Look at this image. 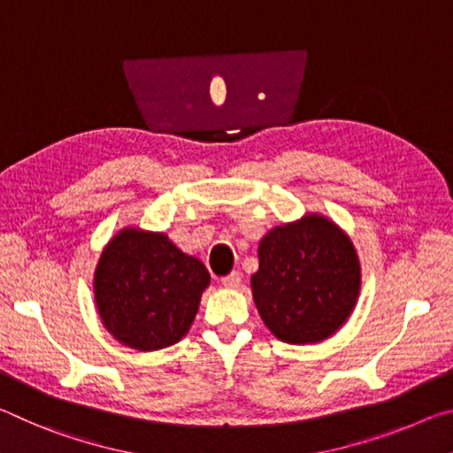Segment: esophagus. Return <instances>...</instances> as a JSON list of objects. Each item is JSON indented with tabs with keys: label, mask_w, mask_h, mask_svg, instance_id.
I'll return each mask as SVG.
<instances>
[{
	"label": "esophagus",
	"mask_w": 453,
	"mask_h": 453,
	"mask_svg": "<svg viewBox=\"0 0 453 453\" xmlns=\"http://www.w3.org/2000/svg\"><path fill=\"white\" fill-rule=\"evenodd\" d=\"M241 279H242L241 273L239 271H233L231 275H226V277L220 279V285L226 287V288H234V287L241 285Z\"/></svg>",
	"instance_id": "1"
}]
</instances>
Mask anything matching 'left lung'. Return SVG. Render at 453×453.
I'll return each mask as SVG.
<instances>
[{"label":"left lung","mask_w":453,"mask_h":453,"mask_svg":"<svg viewBox=\"0 0 453 453\" xmlns=\"http://www.w3.org/2000/svg\"><path fill=\"white\" fill-rule=\"evenodd\" d=\"M250 279L263 321L285 343H317L333 335L359 295V263L351 241L327 219L311 214L277 226L258 244Z\"/></svg>","instance_id":"1"}]
</instances>
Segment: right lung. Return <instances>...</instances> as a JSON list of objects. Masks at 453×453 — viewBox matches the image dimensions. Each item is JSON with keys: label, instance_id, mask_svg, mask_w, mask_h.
Returning <instances> with one entry per match:
<instances>
[{"label": "right lung", "instance_id": "obj_1", "mask_svg": "<svg viewBox=\"0 0 453 453\" xmlns=\"http://www.w3.org/2000/svg\"><path fill=\"white\" fill-rule=\"evenodd\" d=\"M209 283L206 266L166 234L126 228L104 249L94 293L104 325L120 343L157 351L187 335Z\"/></svg>", "mask_w": 453, "mask_h": 453}]
</instances>
